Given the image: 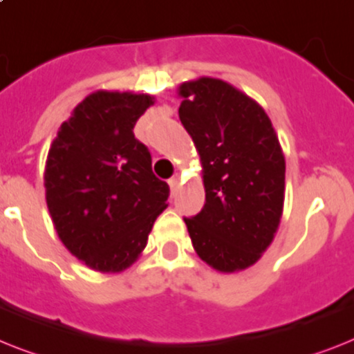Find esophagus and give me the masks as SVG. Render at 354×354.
Wrapping results in <instances>:
<instances>
[{"instance_id": "esophagus-1", "label": "esophagus", "mask_w": 354, "mask_h": 354, "mask_svg": "<svg viewBox=\"0 0 354 354\" xmlns=\"http://www.w3.org/2000/svg\"><path fill=\"white\" fill-rule=\"evenodd\" d=\"M180 183H182V176H180V174H174V176H172L171 180H169V185H171L172 194H174V192H176L178 189H180Z\"/></svg>"}]
</instances>
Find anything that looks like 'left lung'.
Segmentation results:
<instances>
[{"instance_id":"1","label":"left lung","mask_w":354,"mask_h":354,"mask_svg":"<svg viewBox=\"0 0 354 354\" xmlns=\"http://www.w3.org/2000/svg\"><path fill=\"white\" fill-rule=\"evenodd\" d=\"M180 122L200 152L205 205L183 218L198 257L222 272L260 260L283 209L286 160L266 111L229 83L180 87Z\"/></svg>"}]
</instances>
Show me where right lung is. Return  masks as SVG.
Masks as SVG:
<instances>
[{
	"label": "right lung",
	"instance_id": "1",
	"mask_svg": "<svg viewBox=\"0 0 354 354\" xmlns=\"http://www.w3.org/2000/svg\"><path fill=\"white\" fill-rule=\"evenodd\" d=\"M147 94L94 93L63 123L45 167L48 212L63 245L102 272L127 269L167 207L169 185L134 138Z\"/></svg>",
	"mask_w": 354,
	"mask_h": 354
}]
</instances>
